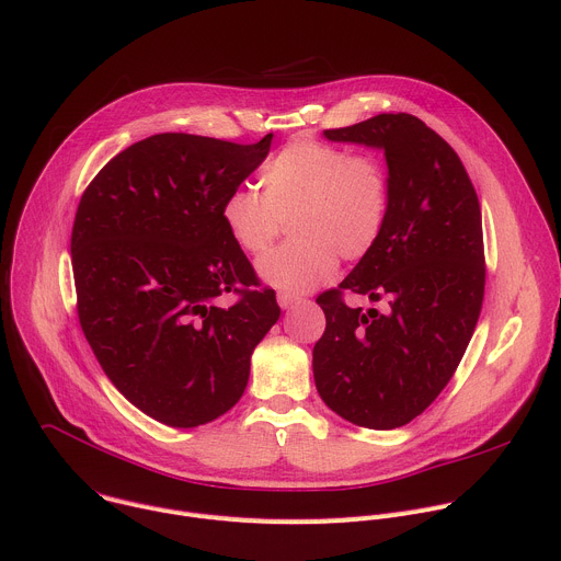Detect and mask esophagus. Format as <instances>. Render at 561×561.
<instances>
[{
  "instance_id": "34e87169",
  "label": "esophagus",
  "mask_w": 561,
  "mask_h": 561,
  "mask_svg": "<svg viewBox=\"0 0 561 561\" xmlns=\"http://www.w3.org/2000/svg\"><path fill=\"white\" fill-rule=\"evenodd\" d=\"M297 301H299V297L293 295V293H284V290L277 293V304H279L282 309H290L293 304H297Z\"/></svg>"
}]
</instances>
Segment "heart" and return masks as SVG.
Returning a JSON list of instances; mask_svg holds the SVG:
<instances>
[{
    "label": "heart",
    "mask_w": 561,
    "mask_h": 561,
    "mask_svg": "<svg viewBox=\"0 0 561 561\" xmlns=\"http://www.w3.org/2000/svg\"><path fill=\"white\" fill-rule=\"evenodd\" d=\"M262 194L245 185L228 192L221 224L232 243L257 257L290 217L286 245L268 252L257 271L284 293L311 290L333 277L337 254L363 260L378 243L389 213V179L374 154L297 140L260 172Z\"/></svg>",
    "instance_id": "1"
}]
</instances>
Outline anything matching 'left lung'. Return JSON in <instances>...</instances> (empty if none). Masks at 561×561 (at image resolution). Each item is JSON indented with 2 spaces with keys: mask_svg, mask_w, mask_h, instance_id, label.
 Listing matches in <instances>:
<instances>
[{
  "mask_svg": "<svg viewBox=\"0 0 561 561\" xmlns=\"http://www.w3.org/2000/svg\"><path fill=\"white\" fill-rule=\"evenodd\" d=\"M324 136L385 151L389 213L374 250L318 295L327 329L313 346L316 387L353 425L402 427L445 389L479 322V196L456 151L412 114H380ZM344 291L387 300L388 311L351 310Z\"/></svg>",
  "mask_w": 561,
  "mask_h": 561,
  "instance_id": "1",
  "label": "left lung"
}]
</instances>
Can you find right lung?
I'll return each instance as SVG.
<instances>
[{
  "instance_id": "1",
  "label": "right lung",
  "mask_w": 561,
  "mask_h": 561,
  "mask_svg": "<svg viewBox=\"0 0 561 561\" xmlns=\"http://www.w3.org/2000/svg\"><path fill=\"white\" fill-rule=\"evenodd\" d=\"M273 134L239 145L157 134L87 185L71 232L78 320L100 367L147 416L206 425L241 398L250 355L279 320L221 224V203L268 157ZM234 291L224 310L216 297Z\"/></svg>"
}]
</instances>
